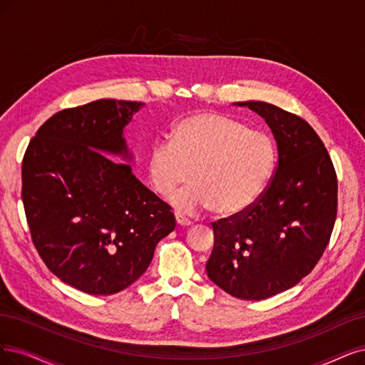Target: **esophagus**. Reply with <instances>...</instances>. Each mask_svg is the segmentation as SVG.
Masks as SVG:
<instances>
[{
    "mask_svg": "<svg viewBox=\"0 0 365 365\" xmlns=\"http://www.w3.org/2000/svg\"><path fill=\"white\" fill-rule=\"evenodd\" d=\"M175 222H178L180 227H190L192 224L190 220L185 218L180 213H175Z\"/></svg>",
    "mask_w": 365,
    "mask_h": 365,
    "instance_id": "obj_1",
    "label": "esophagus"
}]
</instances>
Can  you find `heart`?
Returning <instances> with one entry per match:
<instances>
[{
	"label": "heart",
	"mask_w": 365,
	"mask_h": 365,
	"mask_svg": "<svg viewBox=\"0 0 365 365\" xmlns=\"http://www.w3.org/2000/svg\"><path fill=\"white\" fill-rule=\"evenodd\" d=\"M277 150L264 132L215 111H197L173 126L171 141H156L147 155V175L159 195L171 194L180 212L212 210L230 220L247 212L264 192Z\"/></svg>",
	"instance_id": "heart-1"
}]
</instances>
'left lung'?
I'll use <instances>...</instances> for the list:
<instances>
[{"label":"left lung","mask_w":365,"mask_h":365,"mask_svg":"<svg viewBox=\"0 0 365 365\" xmlns=\"http://www.w3.org/2000/svg\"><path fill=\"white\" fill-rule=\"evenodd\" d=\"M237 105L266 120L278 160L247 212L212 222L206 271L235 298L260 301L296 286L319 263L334 230L339 182L325 144L302 117L259 101Z\"/></svg>","instance_id":"8db88e82"}]
</instances>
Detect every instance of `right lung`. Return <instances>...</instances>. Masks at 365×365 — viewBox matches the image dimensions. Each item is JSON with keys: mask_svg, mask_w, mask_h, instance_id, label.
<instances>
[{"mask_svg": "<svg viewBox=\"0 0 365 365\" xmlns=\"http://www.w3.org/2000/svg\"><path fill=\"white\" fill-rule=\"evenodd\" d=\"M143 102L101 99L49 117L22 159V203L49 271L88 294H114L150 264L171 207L135 178L123 128Z\"/></svg>", "mask_w": 365, "mask_h": 365, "instance_id": "right-lung-1", "label": "right lung"}]
</instances>
